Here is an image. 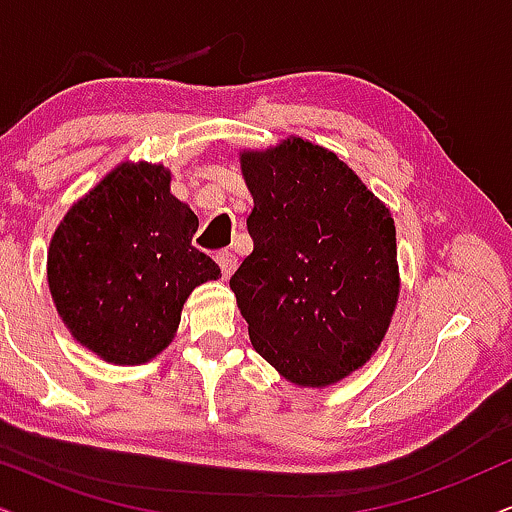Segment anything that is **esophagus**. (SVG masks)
Masks as SVG:
<instances>
[{
    "instance_id": "1",
    "label": "esophagus",
    "mask_w": 512,
    "mask_h": 512,
    "mask_svg": "<svg viewBox=\"0 0 512 512\" xmlns=\"http://www.w3.org/2000/svg\"><path fill=\"white\" fill-rule=\"evenodd\" d=\"M217 264H219V269H222V276H224V278H229V276L234 274V271H236V267H238V260H236L234 252L222 250V252H217Z\"/></svg>"
}]
</instances>
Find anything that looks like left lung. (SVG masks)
<instances>
[{
  "mask_svg": "<svg viewBox=\"0 0 512 512\" xmlns=\"http://www.w3.org/2000/svg\"><path fill=\"white\" fill-rule=\"evenodd\" d=\"M252 252L231 276L257 354L283 378L326 387L371 359L399 297L385 203L328 148L300 137L243 151Z\"/></svg>",
  "mask_w": 512,
  "mask_h": 512,
  "instance_id": "1",
  "label": "left lung"
}]
</instances>
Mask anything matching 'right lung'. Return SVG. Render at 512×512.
Returning a JSON list of instances; mask_svg holds the SVG:
<instances>
[{
  "instance_id": "add662e5",
  "label": "right lung",
  "mask_w": 512,
  "mask_h": 512,
  "mask_svg": "<svg viewBox=\"0 0 512 512\" xmlns=\"http://www.w3.org/2000/svg\"><path fill=\"white\" fill-rule=\"evenodd\" d=\"M170 170L120 163L77 200L49 243L47 281L73 338L108 364L139 366L170 345L191 290L219 267L193 248L198 217Z\"/></svg>"
}]
</instances>
